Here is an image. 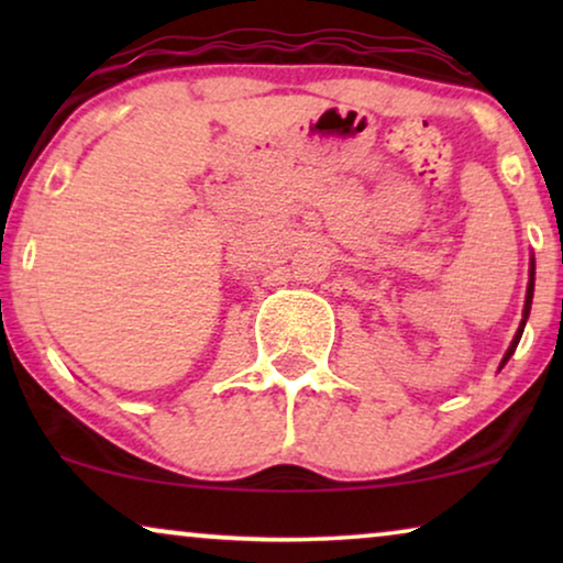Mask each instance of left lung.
I'll list each match as a JSON object with an SVG mask.
<instances>
[{
    "instance_id": "obj_1",
    "label": "left lung",
    "mask_w": 563,
    "mask_h": 563,
    "mask_svg": "<svg viewBox=\"0 0 563 563\" xmlns=\"http://www.w3.org/2000/svg\"><path fill=\"white\" fill-rule=\"evenodd\" d=\"M533 284H536V264H530V282H528V295H526V310H522V322H520L518 333H515V338H512L510 349H507V353H505L503 366L507 364V361H510L515 349H518V343H520V338H522V330H526V320H528V314H530V305H533Z\"/></svg>"
}]
</instances>
